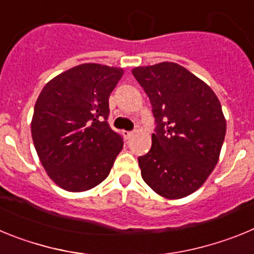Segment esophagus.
Returning <instances> with one entry per match:
<instances>
[{"instance_id":"34e87169","label":"esophagus","mask_w":254,"mask_h":254,"mask_svg":"<svg viewBox=\"0 0 254 254\" xmlns=\"http://www.w3.org/2000/svg\"><path fill=\"white\" fill-rule=\"evenodd\" d=\"M122 134H123V137H125L126 140H128V138L131 137L132 134H133V132H131V131H123Z\"/></svg>"}]
</instances>
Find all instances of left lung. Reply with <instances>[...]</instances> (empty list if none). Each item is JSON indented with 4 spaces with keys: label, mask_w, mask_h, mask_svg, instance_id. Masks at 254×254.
<instances>
[{
    "label": "left lung",
    "mask_w": 254,
    "mask_h": 254,
    "mask_svg": "<svg viewBox=\"0 0 254 254\" xmlns=\"http://www.w3.org/2000/svg\"><path fill=\"white\" fill-rule=\"evenodd\" d=\"M149 96L155 133L138 156L146 185L165 198H182L205 183L219 160L226 122L217 96L202 80L173 62L136 67Z\"/></svg>",
    "instance_id": "obj_1"
}]
</instances>
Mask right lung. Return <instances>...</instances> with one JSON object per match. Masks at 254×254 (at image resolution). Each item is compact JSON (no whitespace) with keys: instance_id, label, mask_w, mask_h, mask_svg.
<instances>
[{"instance_id":"1","label":"right lung","mask_w":254,"mask_h":254,"mask_svg":"<svg viewBox=\"0 0 254 254\" xmlns=\"http://www.w3.org/2000/svg\"><path fill=\"white\" fill-rule=\"evenodd\" d=\"M122 68L84 64L56 76L40 91L31 136L49 178L82 192L102 183L123 147L108 123L109 96Z\"/></svg>"}]
</instances>
